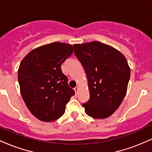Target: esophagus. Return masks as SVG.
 <instances>
[{
	"instance_id": "1",
	"label": "esophagus",
	"mask_w": 152,
	"mask_h": 152,
	"mask_svg": "<svg viewBox=\"0 0 152 152\" xmlns=\"http://www.w3.org/2000/svg\"><path fill=\"white\" fill-rule=\"evenodd\" d=\"M78 89H79V88H78V86H76V88H74V91L76 93H77V92L78 91Z\"/></svg>"
}]
</instances>
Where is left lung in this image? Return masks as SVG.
<instances>
[{
	"mask_svg": "<svg viewBox=\"0 0 152 152\" xmlns=\"http://www.w3.org/2000/svg\"><path fill=\"white\" fill-rule=\"evenodd\" d=\"M74 48L88 79L90 99L82 104L85 112L94 118L109 117L126 94L131 71L126 58L99 41L74 44Z\"/></svg>",
	"mask_w": 152,
	"mask_h": 152,
	"instance_id": "obj_1",
	"label": "left lung"
}]
</instances>
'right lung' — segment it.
Instances as JSON below:
<instances>
[{
  "label": "right lung",
  "mask_w": 152,
  "mask_h": 152,
  "mask_svg": "<svg viewBox=\"0 0 152 152\" xmlns=\"http://www.w3.org/2000/svg\"><path fill=\"white\" fill-rule=\"evenodd\" d=\"M74 51L71 44L54 42L29 52L20 62L18 79L26 106L35 117L54 121L74 95L61 66Z\"/></svg>",
  "instance_id": "right-lung-1"
}]
</instances>
